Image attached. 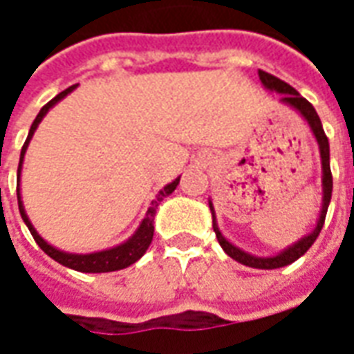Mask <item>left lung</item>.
Returning <instances> with one entry per match:
<instances>
[{
	"label": "left lung",
	"mask_w": 354,
	"mask_h": 354,
	"mask_svg": "<svg viewBox=\"0 0 354 354\" xmlns=\"http://www.w3.org/2000/svg\"><path fill=\"white\" fill-rule=\"evenodd\" d=\"M260 80L261 83L266 85V88L269 91H277V93H281V102L284 104H288L294 109H297L304 119L309 123L311 127L313 134H315V138L319 142L320 147V159H322V192H324V197H322V210H320V218L319 222H317V227L313 231L311 235H307L301 241H297L296 245L286 248L284 252H281L279 256H273V258H256V256H250V254L243 252L241 248L237 246H233L230 241H225L220 230H218V225H216V216H214V207H212V203H210V210H212V227H214L216 239H218V243L223 248V252L227 254L230 258H233L239 263H243V266L254 267V269H279V267L290 266V263H294L297 258H301L311 245L317 241L319 237L320 230H322V225H324V220H326V212H328V205H330V199H332V170H330V146H328V138L326 134H324V129H322V123H320L319 115H317V111L313 108L311 102H307L301 96V94L297 93L296 88L290 87L288 83H284L279 77H274L271 73L263 72L260 70Z\"/></svg>",
	"instance_id": "8db88e82"
}]
</instances>
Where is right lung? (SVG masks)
Here are the masks:
<instances>
[{"mask_svg":"<svg viewBox=\"0 0 354 354\" xmlns=\"http://www.w3.org/2000/svg\"><path fill=\"white\" fill-rule=\"evenodd\" d=\"M73 88L75 87H70L66 88V91H62L60 94H57L55 98L50 102H47L45 106L41 108V111L37 113V117L34 119V123H32V127H30V132H28V138L26 142H24V146H22V151H20V162H19V184H17V197H19V210H20V216H22V220H24V223L28 225V230H30V233H32V237H34V241L39 245V248H41L43 252L47 254V256H50L53 260L58 261V263H62V266L70 267V269H75V271H81V273H109V271H119V269H124V267L132 266L134 261H138L142 256H144V252L147 250V246L151 245V239H153V218H155V210H157V207H159V203H161L167 195H170V193L176 189L178 182H180V178H176L172 184H169L165 189H161L159 192V195H157V199L151 203V207L147 208V214L146 218L142 220V223H140L138 231L132 235L127 243H123V245L115 246V248H109V250H102V252H94V254H66V252H60V250H57L55 246L47 245L45 241H43L39 235H37V231L34 230V225L30 223V220H28L26 212H24V207H22V201H20V169H22V159H24V153H26V147H28V142H30V138L34 136V131L37 129V124L41 123L43 115L49 111V108H53L55 104H57L58 100H62L66 94L72 93Z\"/></svg>","mask_w":354,"mask_h":354,"instance_id":"right-lung-1","label":"right lung"}]
</instances>
